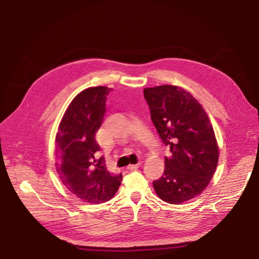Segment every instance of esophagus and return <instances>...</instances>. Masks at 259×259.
I'll return each mask as SVG.
<instances>
[{"label":"esophagus","mask_w":259,"mask_h":259,"mask_svg":"<svg viewBox=\"0 0 259 259\" xmlns=\"http://www.w3.org/2000/svg\"><path fill=\"white\" fill-rule=\"evenodd\" d=\"M140 166H141V162H138V163H135V165H130V166H127V169H128V170H136V169L140 168Z\"/></svg>","instance_id":"34e87169"}]
</instances>
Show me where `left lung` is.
<instances>
[{
  "label": "left lung",
  "mask_w": 259,
  "mask_h": 259,
  "mask_svg": "<svg viewBox=\"0 0 259 259\" xmlns=\"http://www.w3.org/2000/svg\"><path fill=\"white\" fill-rule=\"evenodd\" d=\"M150 117L162 143L170 148L165 170L153 181L157 195L181 204L209 185L219 161V147L210 119L190 92L176 85L144 89Z\"/></svg>",
  "instance_id": "8db88e82"
}]
</instances>
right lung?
I'll list each match as a JSON object with an SVG mask.
<instances>
[{
	"mask_svg": "<svg viewBox=\"0 0 259 259\" xmlns=\"http://www.w3.org/2000/svg\"><path fill=\"white\" fill-rule=\"evenodd\" d=\"M112 89L94 87L85 89L69 104L56 135L57 172L69 191L84 202L99 204L114 197L122 174L108 171L96 133L103 122L106 97Z\"/></svg>",
	"mask_w": 259,
	"mask_h": 259,
	"instance_id": "add662e5",
	"label": "right lung"
}]
</instances>
